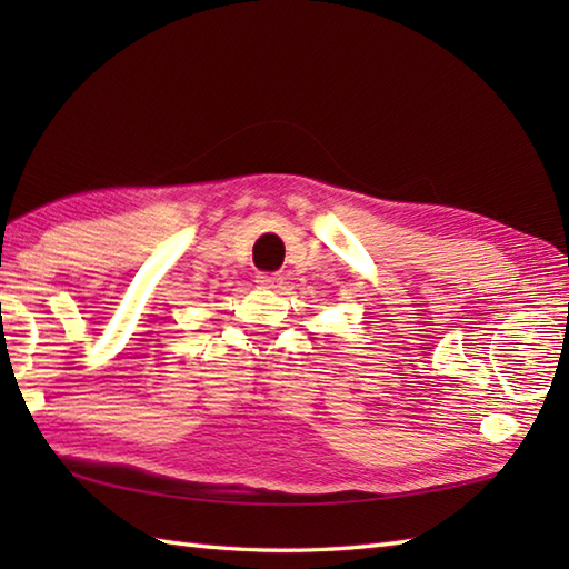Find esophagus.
<instances>
[{
    "mask_svg": "<svg viewBox=\"0 0 569 569\" xmlns=\"http://www.w3.org/2000/svg\"><path fill=\"white\" fill-rule=\"evenodd\" d=\"M257 283H259V288H278L283 283V276L281 273H259Z\"/></svg>",
    "mask_w": 569,
    "mask_h": 569,
    "instance_id": "1",
    "label": "esophagus"
}]
</instances>
